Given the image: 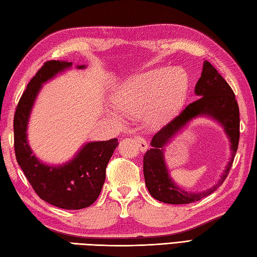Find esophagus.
<instances>
[{
	"instance_id": "34e87169",
	"label": "esophagus",
	"mask_w": 257,
	"mask_h": 257,
	"mask_svg": "<svg viewBox=\"0 0 257 257\" xmlns=\"http://www.w3.org/2000/svg\"><path fill=\"white\" fill-rule=\"evenodd\" d=\"M134 139H135V142H137V144H138V148H139L140 151H141V152L147 151L148 148H149V145L147 143V140H145L142 137H135Z\"/></svg>"
}]
</instances>
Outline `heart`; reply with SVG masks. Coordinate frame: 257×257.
Listing matches in <instances>:
<instances>
[{"label":"heart","instance_id":"b5f03b06","mask_svg":"<svg viewBox=\"0 0 257 257\" xmlns=\"http://www.w3.org/2000/svg\"><path fill=\"white\" fill-rule=\"evenodd\" d=\"M187 84V75L180 69L150 70L120 86L113 101L123 113L149 108L153 118H164L180 107Z\"/></svg>","mask_w":257,"mask_h":257}]
</instances>
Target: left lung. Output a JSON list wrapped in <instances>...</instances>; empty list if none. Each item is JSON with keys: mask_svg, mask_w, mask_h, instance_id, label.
Segmentation results:
<instances>
[{"mask_svg": "<svg viewBox=\"0 0 257 257\" xmlns=\"http://www.w3.org/2000/svg\"><path fill=\"white\" fill-rule=\"evenodd\" d=\"M195 93L199 96L189 104L176 118L169 122L154 135L151 149L143 157L145 185L154 199L171 205H183L199 201L221 186L233 166L239 141V109L235 94L219 72L207 60L202 65L201 77L197 81ZM209 117L224 128L230 140L231 158L220 180L211 188L201 193H188L172 180L164 158L166 144L192 119Z\"/></svg>", "mask_w": 257, "mask_h": 257, "instance_id": "left-lung-1", "label": "left lung"}]
</instances>
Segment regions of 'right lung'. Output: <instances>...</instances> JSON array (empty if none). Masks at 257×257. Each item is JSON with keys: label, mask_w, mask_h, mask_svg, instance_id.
Masks as SVG:
<instances>
[{"label": "right lung", "mask_w": 257, "mask_h": 257, "mask_svg": "<svg viewBox=\"0 0 257 257\" xmlns=\"http://www.w3.org/2000/svg\"><path fill=\"white\" fill-rule=\"evenodd\" d=\"M71 67L72 62L68 61H48L28 84L14 115V150L24 176L42 200L62 209L78 210L93 205L98 198L105 182L106 167L118 145L117 139L87 142L67 162L48 164L33 153L27 133L42 85ZM76 68L85 69L86 66L77 65Z\"/></svg>", "instance_id": "1"}]
</instances>
